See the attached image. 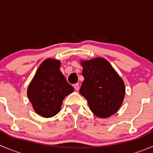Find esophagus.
I'll return each mask as SVG.
<instances>
[{
  "label": "esophagus",
  "mask_w": 153,
  "mask_h": 153,
  "mask_svg": "<svg viewBox=\"0 0 153 153\" xmlns=\"http://www.w3.org/2000/svg\"><path fill=\"white\" fill-rule=\"evenodd\" d=\"M74 88H75L76 91H79V84H78V83L74 84Z\"/></svg>",
  "instance_id": "1"
}]
</instances>
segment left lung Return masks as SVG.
Here are the masks:
<instances>
[{"mask_svg":"<svg viewBox=\"0 0 153 153\" xmlns=\"http://www.w3.org/2000/svg\"><path fill=\"white\" fill-rule=\"evenodd\" d=\"M84 80L79 89L91 111L99 118H108L119 110L124 101L123 79L104 58L81 60Z\"/></svg>","mask_w":153,"mask_h":153,"instance_id":"8db88e82","label":"left lung"}]
</instances>
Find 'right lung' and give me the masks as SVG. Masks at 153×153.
<instances>
[{
	"instance_id": "right-lung-1",
	"label": "right lung",
	"mask_w": 153,
	"mask_h": 153,
	"mask_svg": "<svg viewBox=\"0 0 153 153\" xmlns=\"http://www.w3.org/2000/svg\"><path fill=\"white\" fill-rule=\"evenodd\" d=\"M61 62L46 59L29 84L27 94L34 111L50 118L59 113L65 97L74 91L60 71Z\"/></svg>"
}]
</instances>
